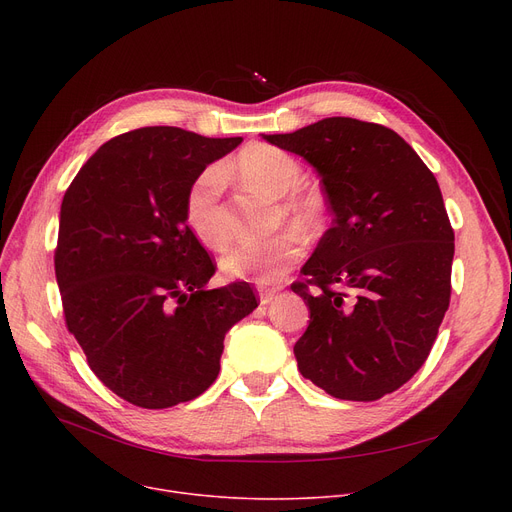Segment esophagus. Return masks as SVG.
I'll return each mask as SVG.
<instances>
[{
  "mask_svg": "<svg viewBox=\"0 0 512 512\" xmlns=\"http://www.w3.org/2000/svg\"><path fill=\"white\" fill-rule=\"evenodd\" d=\"M276 294H278L276 288L261 286V288H259V303H261V305H270V303L276 299Z\"/></svg>",
  "mask_w": 512,
  "mask_h": 512,
  "instance_id": "34e87169",
  "label": "esophagus"
}]
</instances>
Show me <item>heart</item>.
Returning a JSON list of instances; mask_svg holds the SVG:
<instances>
[{
	"instance_id": "obj_1",
	"label": "heart",
	"mask_w": 512,
	"mask_h": 512,
	"mask_svg": "<svg viewBox=\"0 0 512 512\" xmlns=\"http://www.w3.org/2000/svg\"><path fill=\"white\" fill-rule=\"evenodd\" d=\"M234 166L251 186L270 197H282L280 209L288 218L305 222L317 213L319 203L313 195L292 193L301 182L303 170L299 161L284 149L263 143L249 145L236 155ZM222 186V170L218 166H209L191 182L184 197L186 224L209 249H220L226 242V226L220 209ZM303 251V234L297 230H284L267 238L238 242L222 257L220 265L222 272L232 280L270 284L280 280L301 259Z\"/></svg>"
}]
</instances>
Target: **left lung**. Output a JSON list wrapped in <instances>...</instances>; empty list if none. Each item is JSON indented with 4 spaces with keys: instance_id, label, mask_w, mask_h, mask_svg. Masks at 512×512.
Returning <instances> with one entry per match:
<instances>
[{
    "instance_id": "left-lung-1",
    "label": "left lung",
    "mask_w": 512,
    "mask_h": 512,
    "mask_svg": "<svg viewBox=\"0 0 512 512\" xmlns=\"http://www.w3.org/2000/svg\"><path fill=\"white\" fill-rule=\"evenodd\" d=\"M263 139L309 161L334 215L292 284L311 313L299 369L334 398L378 400L425 363L450 303L454 232L438 180L382 124L324 118Z\"/></svg>"
}]
</instances>
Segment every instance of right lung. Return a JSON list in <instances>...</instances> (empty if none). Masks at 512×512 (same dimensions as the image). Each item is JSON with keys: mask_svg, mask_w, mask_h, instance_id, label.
<instances>
[{"mask_svg": "<svg viewBox=\"0 0 512 512\" xmlns=\"http://www.w3.org/2000/svg\"><path fill=\"white\" fill-rule=\"evenodd\" d=\"M147 126L101 145L62 201L56 278L97 378L143 409L203 394L226 332L257 307L247 282L205 290L215 265L186 226L191 182L240 145Z\"/></svg>", "mask_w": 512, "mask_h": 512, "instance_id": "obj_1", "label": "right lung"}]
</instances>
